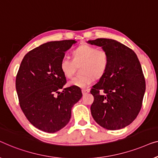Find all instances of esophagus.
<instances>
[{
  "instance_id": "esophagus-1",
  "label": "esophagus",
  "mask_w": 158,
  "mask_h": 158,
  "mask_svg": "<svg viewBox=\"0 0 158 158\" xmlns=\"http://www.w3.org/2000/svg\"><path fill=\"white\" fill-rule=\"evenodd\" d=\"M81 92L83 94H85L86 93L89 92V89H81Z\"/></svg>"
}]
</instances>
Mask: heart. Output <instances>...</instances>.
Wrapping results in <instances>:
<instances>
[{
	"instance_id": "b5f03b06",
	"label": "heart",
	"mask_w": 158,
	"mask_h": 158,
	"mask_svg": "<svg viewBox=\"0 0 158 158\" xmlns=\"http://www.w3.org/2000/svg\"><path fill=\"white\" fill-rule=\"evenodd\" d=\"M72 60L63 58L60 62V70L66 78H71L80 67L81 75L73 78L68 85L84 88L89 86L94 78L98 79L104 76L109 66V56L103 48H97L94 46L83 44L72 53Z\"/></svg>"
}]
</instances>
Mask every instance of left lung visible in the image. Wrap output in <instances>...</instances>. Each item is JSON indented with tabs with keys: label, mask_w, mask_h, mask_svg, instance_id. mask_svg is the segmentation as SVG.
<instances>
[{
	"label": "left lung",
	"mask_w": 158,
	"mask_h": 158,
	"mask_svg": "<svg viewBox=\"0 0 158 158\" xmlns=\"http://www.w3.org/2000/svg\"><path fill=\"white\" fill-rule=\"evenodd\" d=\"M87 43L107 52L109 66L104 76L92 86L91 113L96 123L110 130L124 128L135 120L141 110L145 80L138 58L124 44L109 39Z\"/></svg>",
	"instance_id": "left-lung-1"
}]
</instances>
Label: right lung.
<instances>
[{
  "instance_id": "obj_1",
  "label": "right lung",
  "mask_w": 158,
  "mask_h": 158,
  "mask_svg": "<svg viewBox=\"0 0 158 158\" xmlns=\"http://www.w3.org/2000/svg\"><path fill=\"white\" fill-rule=\"evenodd\" d=\"M74 40L50 41L27 53L15 79L19 104L28 120L40 130L54 133L68 124L72 108L82 97L81 89L69 86L60 70L65 52Z\"/></svg>"
}]
</instances>
